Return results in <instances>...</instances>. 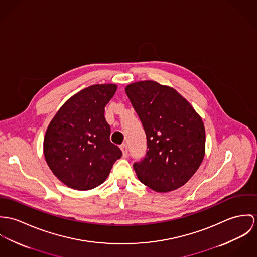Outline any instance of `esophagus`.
<instances>
[{
	"label": "esophagus",
	"mask_w": 257,
	"mask_h": 257,
	"mask_svg": "<svg viewBox=\"0 0 257 257\" xmlns=\"http://www.w3.org/2000/svg\"><path fill=\"white\" fill-rule=\"evenodd\" d=\"M120 149H121V151H122L123 157H124V158H127V157H128V148H127V145H126V144L121 145Z\"/></svg>",
	"instance_id": "obj_1"
}]
</instances>
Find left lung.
I'll list each match as a JSON object with an SVG mask.
<instances>
[{"label": "left lung", "instance_id": "1", "mask_svg": "<svg viewBox=\"0 0 257 257\" xmlns=\"http://www.w3.org/2000/svg\"><path fill=\"white\" fill-rule=\"evenodd\" d=\"M147 136V153L133 168L157 192L184 185L205 155V127L192 105L171 86L142 81L125 88Z\"/></svg>", "mask_w": 257, "mask_h": 257}]
</instances>
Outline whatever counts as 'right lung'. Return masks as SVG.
Masks as SVG:
<instances>
[{
    "mask_svg": "<svg viewBox=\"0 0 257 257\" xmlns=\"http://www.w3.org/2000/svg\"><path fill=\"white\" fill-rule=\"evenodd\" d=\"M116 85H93L70 97L58 110L44 136L46 163L59 180L76 190L100 185L122 157L109 140L104 107Z\"/></svg>",
    "mask_w": 257,
    "mask_h": 257,
    "instance_id": "obj_1",
    "label": "right lung"
}]
</instances>
